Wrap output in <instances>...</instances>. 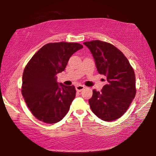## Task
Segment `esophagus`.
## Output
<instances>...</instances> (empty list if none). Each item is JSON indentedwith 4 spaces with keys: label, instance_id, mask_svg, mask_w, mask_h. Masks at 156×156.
<instances>
[{
    "label": "esophagus",
    "instance_id": "34e87169",
    "mask_svg": "<svg viewBox=\"0 0 156 156\" xmlns=\"http://www.w3.org/2000/svg\"><path fill=\"white\" fill-rule=\"evenodd\" d=\"M84 88L85 87L83 86V85H77V86H76V90L77 91H82Z\"/></svg>",
    "mask_w": 156,
    "mask_h": 156
}]
</instances>
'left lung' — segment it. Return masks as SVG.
Returning <instances> with one entry per match:
<instances>
[{"instance_id":"1","label":"left lung","mask_w":156,"mask_h":156,"mask_svg":"<svg viewBox=\"0 0 156 156\" xmlns=\"http://www.w3.org/2000/svg\"><path fill=\"white\" fill-rule=\"evenodd\" d=\"M84 44L92 54L98 72L106 77L101 91L93 90L89 106L105 121L116 120L129 108L136 93L133 67L123 52L108 42L92 40Z\"/></svg>"}]
</instances>
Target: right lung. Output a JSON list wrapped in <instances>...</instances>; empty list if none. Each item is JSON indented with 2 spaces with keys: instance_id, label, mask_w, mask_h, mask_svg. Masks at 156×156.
Returning <instances> with one entry per match:
<instances>
[{
  "instance_id": "add662e5",
  "label": "right lung",
  "mask_w": 156,
  "mask_h": 156,
  "mask_svg": "<svg viewBox=\"0 0 156 156\" xmlns=\"http://www.w3.org/2000/svg\"><path fill=\"white\" fill-rule=\"evenodd\" d=\"M83 48L79 43H48L40 49L25 66L22 94L32 114L46 123L61 121L76 96L74 85L58 84L56 74L65 70L70 57Z\"/></svg>"
}]
</instances>
